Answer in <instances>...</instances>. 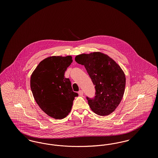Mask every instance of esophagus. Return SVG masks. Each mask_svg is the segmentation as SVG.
<instances>
[{
	"mask_svg": "<svg viewBox=\"0 0 158 158\" xmlns=\"http://www.w3.org/2000/svg\"><path fill=\"white\" fill-rule=\"evenodd\" d=\"M78 94H79V95H80V96H82L83 95V92L82 90H79V91L78 92Z\"/></svg>",
	"mask_w": 158,
	"mask_h": 158,
	"instance_id": "1",
	"label": "esophagus"
}]
</instances>
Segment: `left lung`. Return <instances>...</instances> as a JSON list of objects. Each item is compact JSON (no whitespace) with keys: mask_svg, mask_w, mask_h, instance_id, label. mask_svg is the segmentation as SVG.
Here are the masks:
<instances>
[{"mask_svg":"<svg viewBox=\"0 0 158 158\" xmlns=\"http://www.w3.org/2000/svg\"><path fill=\"white\" fill-rule=\"evenodd\" d=\"M75 61L84 65L95 85V97H87L93 112L101 116L114 112L123 97L126 87V76L112 58L99 52L81 54Z\"/></svg>","mask_w":158,"mask_h":158,"instance_id":"obj_1","label":"left lung"}]
</instances>
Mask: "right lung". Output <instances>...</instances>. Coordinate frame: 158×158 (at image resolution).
<instances>
[{"label": "right lung", "mask_w": 158, "mask_h": 158, "mask_svg": "<svg viewBox=\"0 0 158 158\" xmlns=\"http://www.w3.org/2000/svg\"><path fill=\"white\" fill-rule=\"evenodd\" d=\"M72 57L53 56L42 60L31 76L33 97L40 108L54 119L65 118L72 110L78 94L72 89L64 73L72 63Z\"/></svg>", "instance_id": "add662e5"}]
</instances>
